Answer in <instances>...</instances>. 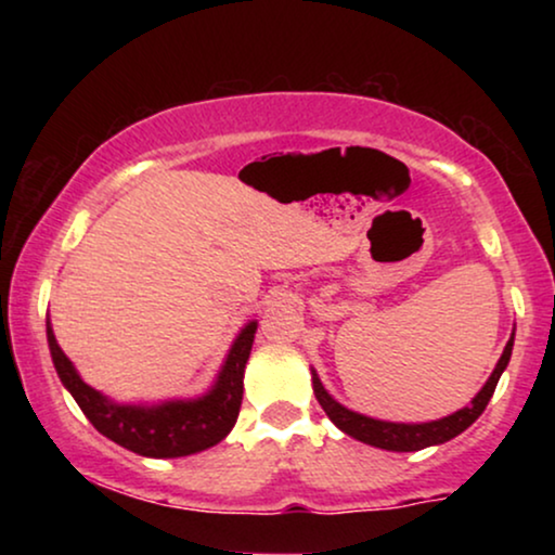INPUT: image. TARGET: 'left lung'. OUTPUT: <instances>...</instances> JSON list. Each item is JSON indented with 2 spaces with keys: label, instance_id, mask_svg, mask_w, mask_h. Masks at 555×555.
<instances>
[{
  "label": "left lung",
  "instance_id": "1",
  "mask_svg": "<svg viewBox=\"0 0 555 555\" xmlns=\"http://www.w3.org/2000/svg\"><path fill=\"white\" fill-rule=\"evenodd\" d=\"M511 353H513V336L505 344V351L500 356L495 371H492L482 389L477 391V397L469 401V406L460 409V412H454L450 416H442V420L437 422H424V424L382 422V420H371V416H363L359 412H351V409L338 404V401L325 391V386L321 384V378H318L315 371H313V391H315L318 404H321L323 412L328 414V420L336 424L340 431H346L348 437L359 439L363 444L378 447V450L416 452V450H424V447L450 442L452 437L462 435V431H465L469 424L485 412V406H488L492 393H495V386L500 382V376H503L507 361H511Z\"/></svg>",
  "mask_w": 555,
  "mask_h": 555
}]
</instances>
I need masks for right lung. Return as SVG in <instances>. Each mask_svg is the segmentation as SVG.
I'll return each instance as SVG.
<instances>
[{
  "mask_svg": "<svg viewBox=\"0 0 555 555\" xmlns=\"http://www.w3.org/2000/svg\"><path fill=\"white\" fill-rule=\"evenodd\" d=\"M257 321L247 323L234 338L217 382L199 399L162 401V404H116L93 386L82 382L73 361L57 346L55 333L48 321V344L60 382L82 414L103 437L126 447L143 457H186V454L209 450L230 435L242 406V378L245 363L253 351Z\"/></svg>",
  "mask_w": 555,
  "mask_h": 555,
  "instance_id": "add662e5",
  "label": "right lung"
}]
</instances>
